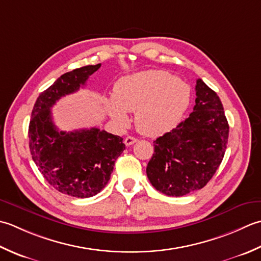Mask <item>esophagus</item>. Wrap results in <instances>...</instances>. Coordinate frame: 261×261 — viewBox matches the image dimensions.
Instances as JSON below:
<instances>
[{
	"label": "esophagus",
	"mask_w": 261,
	"mask_h": 261,
	"mask_svg": "<svg viewBox=\"0 0 261 261\" xmlns=\"http://www.w3.org/2000/svg\"><path fill=\"white\" fill-rule=\"evenodd\" d=\"M136 138L135 137H133V136H127L126 138H125V141H124V143H125V145H127V146H129V145H132V144H134V143H136Z\"/></svg>",
	"instance_id": "obj_1"
}]
</instances>
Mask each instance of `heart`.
Segmentation results:
<instances>
[{
    "instance_id": "b5f03b06",
    "label": "heart",
    "mask_w": 261,
    "mask_h": 261,
    "mask_svg": "<svg viewBox=\"0 0 261 261\" xmlns=\"http://www.w3.org/2000/svg\"><path fill=\"white\" fill-rule=\"evenodd\" d=\"M191 89L182 80L162 70H148L119 79L105 109L117 123L128 121L126 111H135L137 130L150 137L173 129L187 111Z\"/></svg>"
}]
</instances>
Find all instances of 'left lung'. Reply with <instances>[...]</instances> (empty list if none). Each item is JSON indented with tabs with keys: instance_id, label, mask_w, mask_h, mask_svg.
Segmentation results:
<instances>
[{
	"instance_id": "1",
	"label": "left lung",
	"mask_w": 261,
	"mask_h": 261,
	"mask_svg": "<svg viewBox=\"0 0 261 261\" xmlns=\"http://www.w3.org/2000/svg\"><path fill=\"white\" fill-rule=\"evenodd\" d=\"M194 111L171 132L153 142L146 174L167 196L188 195L205 187L224 158L228 124L223 105L201 79L196 82Z\"/></svg>"
}]
</instances>
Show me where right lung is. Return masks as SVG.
<instances>
[{"label": "right lung", "instance_id": "obj_1", "mask_svg": "<svg viewBox=\"0 0 261 261\" xmlns=\"http://www.w3.org/2000/svg\"><path fill=\"white\" fill-rule=\"evenodd\" d=\"M100 66L63 74L39 94L31 113L28 134L33 160L51 187L72 197L88 198L100 193L125 150L123 138L106 130L93 127L66 133L53 123L50 108L56 101L77 91Z\"/></svg>", "mask_w": 261, "mask_h": 261}]
</instances>
